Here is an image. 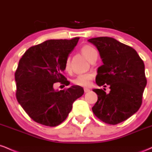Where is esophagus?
<instances>
[{
  "label": "esophagus",
  "mask_w": 152,
  "mask_h": 152,
  "mask_svg": "<svg viewBox=\"0 0 152 152\" xmlns=\"http://www.w3.org/2000/svg\"><path fill=\"white\" fill-rule=\"evenodd\" d=\"M90 91V89L89 88H84V92L85 93H87V92Z\"/></svg>",
  "instance_id": "34e87169"
}]
</instances>
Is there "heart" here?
<instances>
[{"instance_id": "b5f03b06", "label": "heart", "mask_w": 152, "mask_h": 152, "mask_svg": "<svg viewBox=\"0 0 152 152\" xmlns=\"http://www.w3.org/2000/svg\"><path fill=\"white\" fill-rule=\"evenodd\" d=\"M81 53L86 57L88 61H91L96 57L98 56V52L97 50L89 45H85L82 46L81 48ZM65 70L67 72L71 71V61L70 58H68L65 62ZM94 74L91 72L84 73V74H78L76 78L73 80V83L75 85H77L79 86L87 87L91 84V80L93 79Z\"/></svg>"}]
</instances>
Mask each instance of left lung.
<instances>
[{
  "instance_id": "obj_1",
  "label": "left lung",
  "mask_w": 152,
  "mask_h": 152,
  "mask_svg": "<svg viewBox=\"0 0 152 152\" xmlns=\"http://www.w3.org/2000/svg\"><path fill=\"white\" fill-rule=\"evenodd\" d=\"M88 41L97 48L103 65L99 67L96 83L109 86L110 91H93L98 100L92 111L101 121L115 125L135 114L142 103L146 85L144 64L132 47L110 37H98Z\"/></svg>"
}]
</instances>
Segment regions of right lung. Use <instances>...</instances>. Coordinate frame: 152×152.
Wrapping results in <instances>:
<instances>
[{"label": "right lung", "instance_id": "1", "mask_svg": "<svg viewBox=\"0 0 152 152\" xmlns=\"http://www.w3.org/2000/svg\"><path fill=\"white\" fill-rule=\"evenodd\" d=\"M79 38L48 40L29 48L20 59L15 73L16 99L34 121L56 126L67 118L83 88L72 86L56 91L53 84L66 86L70 82L64 76L65 62Z\"/></svg>", "mask_w": 152, "mask_h": 152}]
</instances>
